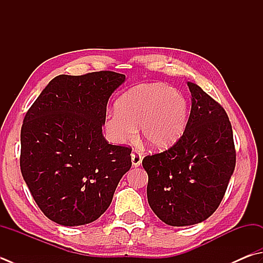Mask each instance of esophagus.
<instances>
[{
  "mask_svg": "<svg viewBox=\"0 0 263 263\" xmlns=\"http://www.w3.org/2000/svg\"><path fill=\"white\" fill-rule=\"evenodd\" d=\"M132 162H133V166H140L142 163V156L140 152H133L132 153Z\"/></svg>",
  "mask_w": 263,
  "mask_h": 263,
  "instance_id": "34e87169",
  "label": "esophagus"
}]
</instances>
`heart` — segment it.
I'll list each match as a JSON object with an SVG mask.
<instances>
[{
  "instance_id": "1",
  "label": "heart",
  "mask_w": 263,
  "mask_h": 263,
  "mask_svg": "<svg viewBox=\"0 0 263 263\" xmlns=\"http://www.w3.org/2000/svg\"><path fill=\"white\" fill-rule=\"evenodd\" d=\"M187 123V103L180 91L161 83L132 88L108 113L105 130L112 142L133 141L141 128L142 136L153 148H166L178 141Z\"/></svg>"
}]
</instances>
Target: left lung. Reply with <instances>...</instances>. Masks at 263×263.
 Masks as SVG:
<instances>
[{"label": "left lung", "mask_w": 263, "mask_h": 263, "mask_svg": "<svg viewBox=\"0 0 263 263\" xmlns=\"http://www.w3.org/2000/svg\"><path fill=\"white\" fill-rule=\"evenodd\" d=\"M183 135L168 150L146 156L147 201L168 226L205 221L223 199L236 166L231 123L219 103L196 83Z\"/></svg>", "instance_id": "obj_1"}]
</instances>
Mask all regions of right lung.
Returning <instances> with one entry per match:
<instances>
[{"instance_id":"1","label":"right lung","mask_w":263,"mask_h":263,"mask_svg":"<svg viewBox=\"0 0 263 263\" xmlns=\"http://www.w3.org/2000/svg\"><path fill=\"white\" fill-rule=\"evenodd\" d=\"M112 71L58 76L28 108L21 171L39 209L58 224L83 226L110 206L132 167V147L104 138L106 105L125 81Z\"/></svg>"}]
</instances>
